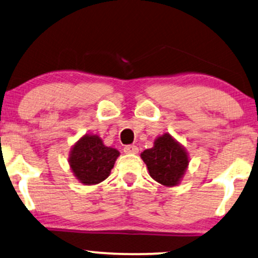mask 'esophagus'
<instances>
[{
	"label": "esophagus",
	"mask_w": 258,
	"mask_h": 258,
	"mask_svg": "<svg viewBox=\"0 0 258 258\" xmlns=\"http://www.w3.org/2000/svg\"><path fill=\"white\" fill-rule=\"evenodd\" d=\"M123 152L125 153H138V148L136 145H126L123 148Z\"/></svg>",
	"instance_id": "1"
}]
</instances>
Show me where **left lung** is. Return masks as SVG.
<instances>
[{
	"mask_svg": "<svg viewBox=\"0 0 258 258\" xmlns=\"http://www.w3.org/2000/svg\"><path fill=\"white\" fill-rule=\"evenodd\" d=\"M140 157L148 167L150 176L165 187L180 183L189 164L185 149L169 133L157 137L153 148L144 150Z\"/></svg>",
	"mask_w": 258,
	"mask_h": 258,
	"instance_id": "obj_1",
	"label": "left lung"
}]
</instances>
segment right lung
<instances>
[{
	"label": "right lung",
	"instance_id": "add662e5",
	"mask_svg": "<svg viewBox=\"0 0 258 258\" xmlns=\"http://www.w3.org/2000/svg\"><path fill=\"white\" fill-rule=\"evenodd\" d=\"M120 152L108 148L96 135H84L70 150L69 164L75 177L86 185L105 181Z\"/></svg>",
	"mask_w": 258,
	"mask_h": 258
}]
</instances>
